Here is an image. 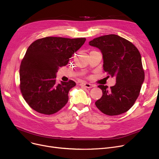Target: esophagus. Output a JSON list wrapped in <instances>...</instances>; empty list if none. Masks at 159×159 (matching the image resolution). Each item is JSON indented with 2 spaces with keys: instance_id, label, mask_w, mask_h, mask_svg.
Masks as SVG:
<instances>
[{
  "instance_id": "obj_1",
  "label": "esophagus",
  "mask_w": 159,
  "mask_h": 159,
  "mask_svg": "<svg viewBox=\"0 0 159 159\" xmlns=\"http://www.w3.org/2000/svg\"><path fill=\"white\" fill-rule=\"evenodd\" d=\"M80 86H84L86 88H93L94 86L93 84H89V83H87V82H82L80 84Z\"/></svg>"
}]
</instances>
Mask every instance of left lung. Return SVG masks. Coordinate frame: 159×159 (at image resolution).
Segmentation results:
<instances>
[{"label":"left lung","mask_w":159,"mask_h":159,"mask_svg":"<svg viewBox=\"0 0 159 159\" xmlns=\"http://www.w3.org/2000/svg\"><path fill=\"white\" fill-rule=\"evenodd\" d=\"M102 53L103 69L107 77H116L115 86L99 85L102 97L95 102L98 109L107 115H118L128 111L138 98L144 80L141 55L131 42L111 34L89 42Z\"/></svg>","instance_id":"8db88e82"}]
</instances>
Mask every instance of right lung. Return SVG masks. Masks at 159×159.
<instances>
[{
	"label": "right lung",
	"mask_w": 159,
	"mask_h": 159,
	"mask_svg": "<svg viewBox=\"0 0 159 159\" xmlns=\"http://www.w3.org/2000/svg\"><path fill=\"white\" fill-rule=\"evenodd\" d=\"M85 41V38L47 37L28 47L20 66V89L33 110L52 115L67 104L69 91L76 83L70 80L57 84L56 73Z\"/></svg>",
	"instance_id": "right-lung-1"
}]
</instances>
